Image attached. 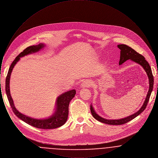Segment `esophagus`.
Returning a JSON list of instances; mask_svg holds the SVG:
<instances>
[{"label":"esophagus","instance_id":"esophagus-1","mask_svg":"<svg viewBox=\"0 0 158 158\" xmlns=\"http://www.w3.org/2000/svg\"><path fill=\"white\" fill-rule=\"evenodd\" d=\"M92 86V83L89 80H85L83 81V82L81 85V88L82 89H85V88H88Z\"/></svg>","mask_w":158,"mask_h":158}]
</instances>
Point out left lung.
Instances as JSON below:
<instances>
[{
    "label": "left lung",
    "mask_w": 158,
    "mask_h": 158,
    "mask_svg": "<svg viewBox=\"0 0 158 158\" xmlns=\"http://www.w3.org/2000/svg\"><path fill=\"white\" fill-rule=\"evenodd\" d=\"M118 48L120 49V58L119 61V65L122 64L124 63L126 61L128 60H131L133 61L136 63L140 64L143 69L145 70L148 79H149V88L148 92L147 94V96L144 100V102L143 103V105L140 108V109L137 111L136 113H134L133 114L129 115L124 118H121L118 120H108L106 119L103 117H101L97 114L95 111L94 108L92 107V105H90V111L92 113V116L97 120L101 123L110 124V125H121L125 123H127L128 121L132 120L134 119L137 116H138L140 114L143 112L145 110L146 106L148 105V103L149 102V98H150L151 93L153 90V76L152 74V72L150 68V65L148 63V62L145 60V58L143 57L142 55L140 54L139 53L135 52V50L131 48V47H128V45L125 44H119L117 45Z\"/></svg>",
    "instance_id": "left-lung-1"
}]
</instances>
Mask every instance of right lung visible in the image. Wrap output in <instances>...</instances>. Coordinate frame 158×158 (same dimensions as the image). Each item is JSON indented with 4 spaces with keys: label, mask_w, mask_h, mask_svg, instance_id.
<instances>
[{
    "label": "right lung",
    "mask_w": 158,
    "mask_h": 158,
    "mask_svg": "<svg viewBox=\"0 0 158 158\" xmlns=\"http://www.w3.org/2000/svg\"><path fill=\"white\" fill-rule=\"evenodd\" d=\"M45 47V44L43 43H40L38 45L30 46L25 48L23 52L20 53L15 58L14 61L11 64L8 71V75L6 79L5 89L7 97L10 106L12 109V111L19 118H20L26 123L34 127L42 129H52L59 127L63 124H64L66 122L69 114V105L70 101L75 97V95H76L75 89L67 91L57 97L56 101V110L54 114H53V115L44 119H37L32 118L23 114V113H20L15 108L14 101L10 95L9 87L10 78L12 72L15 64L18 63V61H19V60H20V58L27 56L28 54L38 52L41 50L43 49Z\"/></svg>",
    "instance_id": "add662e5"
}]
</instances>
